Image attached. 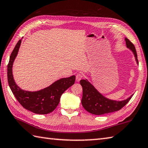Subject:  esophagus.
Returning a JSON list of instances; mask_svg holds the SVG:
<instances>
[{"instance_id": "obj_1", "label": "esophagus", "mask_w": 148, "mask_h": 148, "mask_svg": "<svg viewBox=\"0 0 148 148\" xmlns=\"http://www.w3.org/2000/svg\"><path fill=\"white\" fill-rule=\"evenodd\" d=\"M83 77V74L82 73H80V74H78L76 75V81H79Z\"/></svg>"}]
</instances>
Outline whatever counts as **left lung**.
<instances>
[{
  "instance_id": "left-lung-1",
  "label": "left lung",
  "mask_w": 148,
  "mask_h": 148,
  "mask_svg": "<svg viewBox=\"0 0 148 148\" xmlns=\"http://www.w3.org/2000/svg\"><path fill=\"white\" fill-rule=\"evenodd\" d=\"M127 48L132 51L137 65H139L136 48L129 40L125 37ZM83 87V97L81 103L84 109L91 114L102 115L117 111L127 104L133 95L123 100H116L107 98L100 93L87 79L80 81Z\"/></svg>"
}]
</instances>
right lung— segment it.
I'll return each mask as SVG.
<instances>
[{"instance_id":"right-lung-1","label":"right lung","mask_w":148,"mask_h":148,"mask_svg":"<svg viewBox=\"0 0 148 148\" xmlns=\"http://www.w3.org/2000/svg\"><path fill=\"white\" fill-rule=\"evenodd\" d=\"M23 38L19 40L9 58L8 65L9 86L16 99L25 109L36 114H48L54 111L58 106L60 97L65 91L74 84L76 76L74 75L69 77L61 78L49 86L35 92L21 89L14 79L12 65L18 55Z\"/></svg>"}]
</instances>
